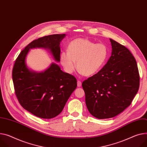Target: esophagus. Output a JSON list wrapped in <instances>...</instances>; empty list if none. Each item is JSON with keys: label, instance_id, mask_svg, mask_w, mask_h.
I'll return each instance as SVG.
<instances>
[{"label": "esophagus", "instance_id": "1", "mask_svg": "<svg viewBox=\"0 0 147 147\" xmlns=\"http://www.w3.org/2000/svg\"><path fill=\"white\" fill-rule=\"evenodd\" d=\"M81 85H82L81 82L80 81H78V82H77V86H78V87H81Z\"/></svg>", "mask_w": 147, "mask_h": 147}]
</instances>
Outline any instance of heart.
<instances>
[{
  "label": "heart",
  "instance_id": "obj_1",
  "mask_svg": "<svg viewBox=\"0 0 147 147\" xmlns=\"http://www.w3.org/2000/svg\"><path fill=\"white\" fill-rule=\"evenodd\" d=\"M108 50L103 43H95L88 39L78 38L71 42L67 51L61 52L59 61L65 71L72 74L76 66L78 72L86 76L96 74L104 65Z\"/></svg>",
  "mask_w": 147,
  "mask_h": 147
}]
</instances>
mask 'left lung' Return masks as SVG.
I'll list each match as a JSON object with an SVG mask.
<instances>
[{"mask_svg":"<svg viewBox=\"0 0 147 147\" xmlns=\"http://www.w3.org/2000/svg\"><path fill=\"white\" fill-rule=\"evenodd\" d=\"M111 56L96 74L82 82L87 108L98 119L113 118L130 105L140 86L135 58L123 45L109 39Z\"/></svg>","mask_w":147,"mask_h":147,"instance_id":"8db88e82","label":"left lung"}]
</instances>
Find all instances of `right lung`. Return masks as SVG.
Returning <instances> with one entry per match:
<instances>
[{
    "mask_svg": "<svg viewBox=\"0 0 147 147\" xmlns=\"http://www.w3.org/2000/svg\"><path fill=\"white\" fill-rule=\"evenodd\" d=\"M65 36L66 34H55L32 41L20 53L13 66L12 79L19 103L41 118L51 119L60 114L76 89L77 81L54 62L43 71H33L27 66L26 56L32 49L43 48L59 62L60 44Z\"/></svg>",
    "mask_w": 147,
    "mask_h": 147,
    "instance_id": "right-lung-1",
    "label": "right lung"
}]
</instances>
